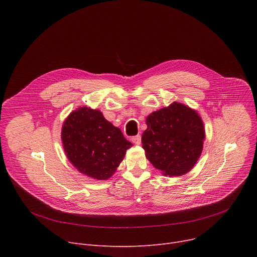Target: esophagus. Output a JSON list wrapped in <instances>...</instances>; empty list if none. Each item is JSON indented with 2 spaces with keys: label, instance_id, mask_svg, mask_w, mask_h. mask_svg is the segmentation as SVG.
I'll return each instance as SVG.
<instances>
[{
  "label": "esophagus",
  "instance_id": "obj_1",
  "mask_svg": "<svg viewBox=\"0 0 257 257\" xmlns=\"http://www.w3.org/2000/svg\"><path fill=\"white\" fill-rule=\"evenodd\" d=\"M131 141L136 144V145H140L141 144V141H142V138H141V136L139 134V136H136V137H133L132 139H131Z\"/></svg>",
  "mask_w": 257,
  "mask_h": 257
}]
</instances>
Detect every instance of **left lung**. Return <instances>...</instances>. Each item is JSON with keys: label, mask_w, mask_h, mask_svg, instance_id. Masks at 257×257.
<instances>
[{"label": "left lung", "mask_w": 257, "mask_h": 257, "mask_svg": "<svg viewBox=\"0 0 257 257\" xmlns=\"http://www.w3.org/2000/svg\"><path fill=\"white\" fill-rule=\"evenodd\" d=\"M147 126L142 136L143 148L156 169L170 177L193 169L205 139L203 123L195 110L175 102L151 113Z\"/></svg>", "instance_id": "1"}]
</instances>
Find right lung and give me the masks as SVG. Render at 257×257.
Wrapping results in <instances>:
<instances>
[{
	"label": "right lung",
	"mask_w": 257,
	"mask_h": 257,
	"mask_svg": "<svg viewBox=\"0 0 257 257\" xmlns=\"http://www.w3.org/2000/svg\"><path fill=\"white\" fill-rule=\"evenodd\" d=\"M61 139L73 166L98 180L112 176L132 146L99 110L88 107H80L67 116Z\"/></svg>",
	"instance_id": "right-lung-1"
}]
</instances>
